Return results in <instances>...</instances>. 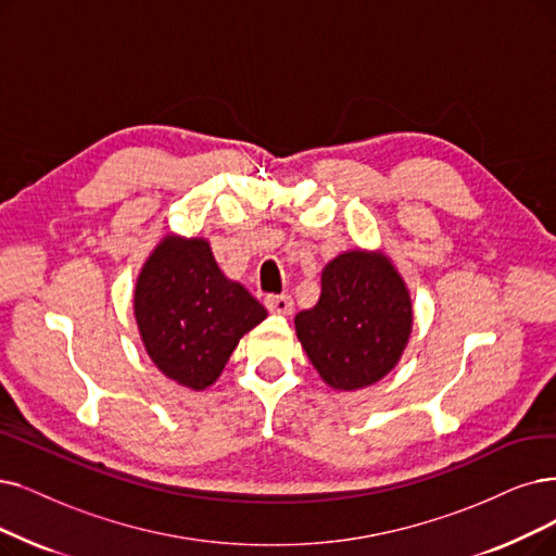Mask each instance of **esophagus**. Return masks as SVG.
<instances>
[{
    "label": "esophagus",
    "instance_id": "obj_1",
    "mask_svg": "<svg viewBox=\"0 0 556 556\" xmlns=\"http://www.w3.org/2000/svg\"><path fill=\"white\" fill-rule=\"evenodd\" d=\"M264 305L274 315H292V309H294V301L287 294H269L264 299Z\"/></svg>",
    "mask_w": 556,
    "mask_h": 556
}]
</instances>
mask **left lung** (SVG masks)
Returning a JSON list of instances; mask_svg holds the SVG:
<instances>
[{"instance_id": "8db88e82", "label": "left lung", "mask_w": 556, "mask_h": 556, "mask_svg": "<svg viewBox=\"0 0 556 556\" xmlns=\"http://www.w3.org/2000/svg\"><path fill=\"white\" fill-rule=\"evenodd\" d=\"M296 336L321 379L361 390L399 363L413 330V305L386 255L349 251L321 271V296L296 315Z\"/></svg>"}]
</instances>
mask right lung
<instances>
[{"label": "right lung", "instance_id": "add662e5", "mask_svg": "<svg viewBox=\"0 0 556 556\" xmlns=\"http://www.w3.org/2000/svg\"><path fill=\"white\" fill-rule=\"evenodd\" d=\"M135 317L150 361L170 381L205 390L266 309L224 276L205 239L166 237L137 280Z\"/></svg>", "mask_w": 556, "mask_h": 556}]
</instances>
